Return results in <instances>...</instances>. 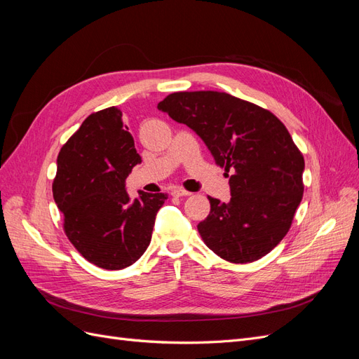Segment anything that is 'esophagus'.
<instances>
[{"label": "esophagus", "mask_w": 359, "mask_h": 359, "mask_svg": "<svg viewBox=\"0 0 359 359\" xmlns=\"http://www.w3.org/2000/svg\"><path fill=\"white\" fill-rule=\"evenodd\" d=\"M170 194L172 196H175V198H181V196H190V191H187V190H184V189H181V187H173L172 190H170Z\"/></svg>", "instance_id": "34e87169"}]
</instances>
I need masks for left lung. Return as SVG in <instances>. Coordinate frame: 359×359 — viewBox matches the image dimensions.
Listing matches in <instances>:
<instances>
[{"label": "left lung", "mask_w": 359, "mask_h": 359, "mask_svg": "<svg viewBox=\"0 0 359 359\" xmlns=\"http://www.w3.org/2000/svg\"><path fill=\"white\" fill-rule=\"evenodd\" d=\"M196 133L229 177L231 201L210 198L198 231L232 264L264 257L289 232L302 199L304 157L285 124L257 104L219 91L173 93L158 103Z\"/></svg>", "instance_id": "left-lung-1"}]
</instances>
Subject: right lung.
Here are the masks:
<instances>
[{
  "label": "right lung",
  "mask_w": 359,
  "mask_h": 359,
  "mask_svg": "<svg viewBox=\"0 0 359 359\" xmlns=\"http://www.w3.org/2000/svg\"><path fill=\"white\" fill-rule=\"evenodd\" d=\"M127 130L115 106L91 114L61 148L52 186L70 243L103 269L127 268L145 253L168 199L165 193L128 196L126 178L142 158Z\"/></svg>",
  "instance_id": "1"
}]
</instances>
